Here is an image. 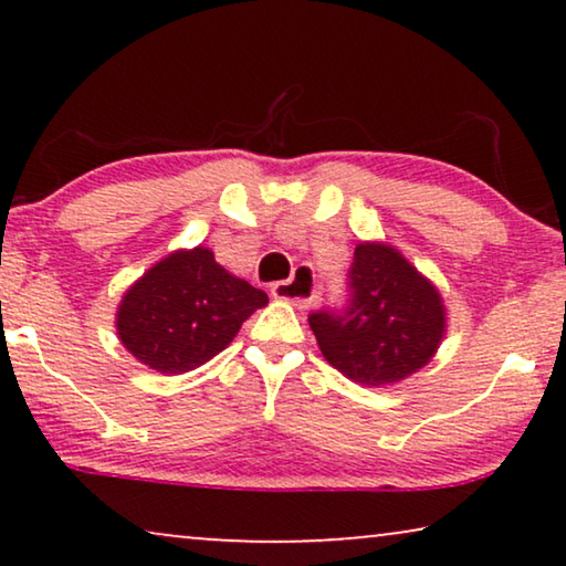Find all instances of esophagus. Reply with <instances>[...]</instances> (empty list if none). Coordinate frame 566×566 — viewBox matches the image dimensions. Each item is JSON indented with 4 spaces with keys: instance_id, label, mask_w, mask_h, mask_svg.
Returning <instances> with one entry per match:
<instances>
[{
    "instance_id": "1",
    "label": "esophagus",
    "mask_w": 566,
    "mask_h": 566,
    "mask_svg": "<svg viewBox=\"0 0 566 566\" xmlns=\"http://www.w3.org/2000/svg\"><path fill=\"white\" fill-rule=\"evenodd\" d=\"M270 293H273V298L291 301L293 306L306 308L316 298L314 273L308 268H296V270H293V275L289 277V281H281V283L270 285Z\"/></svg>"
}]
</instances>
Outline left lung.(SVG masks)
<instances>
[{"label": "left lung", "instance_id": "1", "mask_svg": "<svg viewBox=\"0 0 566 566\" xmlns=\"http://www.w3.org/2000/svg\"><path fill=\"white\" fill-rule=\"evenodd\" d=\"M345 314L308 316L324 360L360 386H391L436 358L448 314L438 285L397 247L360 242Z\"/></svg>", "mask_w": 566, "mask_h": 566}]
</instances>
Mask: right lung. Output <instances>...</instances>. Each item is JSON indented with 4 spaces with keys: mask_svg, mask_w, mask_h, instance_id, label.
I'll use <instances>...</instances> for the list:
<instances>
[{
    "mask_svg": "<svg viewBox=\"0 0 566 566\" xmlns=\"http://www.w3.org/2000/svg\"><path fill=\"white\" fill-rule=\"evenodd\" d=\"M268 293L219 265L208 247L175 250L123 293L115 329L138 363L165 376L196 370L221 350Z\"/></svg>",
    "mask_w": 566,
    "mask_h": 566,
    "instance_id": "right-lung-1",
    "label": "right lung"
}]
</instances>
